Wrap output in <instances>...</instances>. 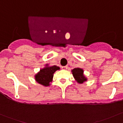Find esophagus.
Listing matches in <instances>:
<instances>
[{
  "instance_id": "34e87169",
  "label": "esophagus",
  "mask_w": 123,
  "mask_h": 123,
  "mask_svg": "<svg viewBox=\"0 0 123 123\" xmlns=\"http://www.w3.org/2000/svg\"><path fill=\"white\" fill-rule=\"evenodd\" d=\"M68 68V66L66 65V66H64V67H62V69H67Z\"/></svg>"
}]
</instances>
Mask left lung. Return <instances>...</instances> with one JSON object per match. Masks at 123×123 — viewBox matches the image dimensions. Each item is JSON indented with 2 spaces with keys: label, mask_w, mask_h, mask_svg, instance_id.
<instances>
[{
  "label": "left lung",
  "mask_w": 123,
  "mask_h": 123,
  "mask_svg": "<svg viewBox=\"0 0 123 123\" xmlns=\"http://www.w3.org/2000/svg\"><path fill=\"white\" fill-rule=\"evenodd\" d=\"M73 77L75 81L79 84H83L87 81V78L84 75V70L80 68H75L71 70Z\"/></svg>",
  "instance_id": "8db88e82"
}]
</instances>
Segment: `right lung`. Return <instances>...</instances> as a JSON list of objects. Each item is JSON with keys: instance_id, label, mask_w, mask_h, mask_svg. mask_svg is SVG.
Listing matches in <instances>:
<instances>
[{"instance_id": "1", "label": "right lung", "mask_w": 123, "mask_h": 123, "mask_svg": "<svg viewBox=\"0 0 123 123\" xmlns=\"http://www.w3.org/2000/svg\"><path fill=\"white\" fill-rule=\"evenodd\" d=\"M59 69H60V68L56 65L50 66L46 64L44 68L40 69L39 71L34 75V79L40 85L44 87L49 86L53 80L55 72Z\"/></svg>"}]
</instances>
